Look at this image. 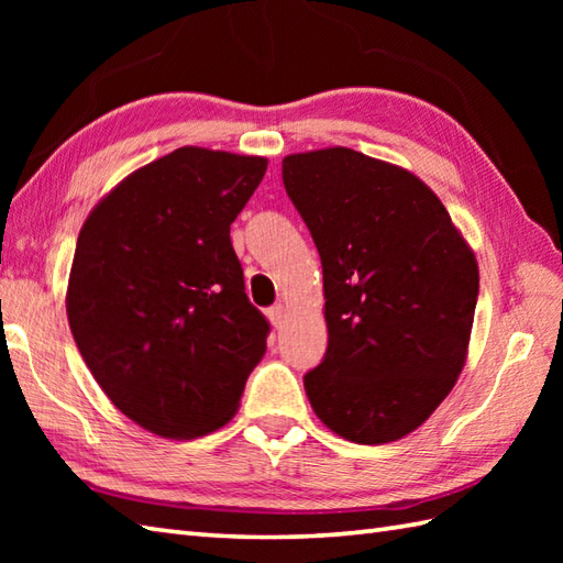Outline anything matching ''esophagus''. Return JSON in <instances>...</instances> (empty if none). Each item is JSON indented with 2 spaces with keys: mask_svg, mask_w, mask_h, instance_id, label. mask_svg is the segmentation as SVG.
<instances>
[{
  "mask_svg": "<svg viewBox=\"0 0 563 563\" xmlns=\"http://www.w3.org/2000/svg\"><path fill=\"white\" fill-rule=\"evenodd\" d=\"M285 307L283 305H275V307H271L268 309V319H271V324L275 327V329H283L285 327Z\"/></svg>",
  "mask_w": 563,
  "mask_h": 563,
  "instance_id": "obj_1",
  "label": "esophagus"
}]
</instances>
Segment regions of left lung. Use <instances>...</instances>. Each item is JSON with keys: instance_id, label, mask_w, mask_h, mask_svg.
<instances>
[{"instance_id": "1", "label": "left lung", "mask_w": 563, "mask_h": 563, "mask_svg": "<svg viewBox=\"0 0 563 563\" xmlns=\"http://www.w3.org/2000/svg\"><path fill=\"white\" fill-rule=\"evenodd\" d=\"M324 271L327 355L305 375L319 421L382 445L428 421L470 349L479 263L416 174L349 147L283 159Z\"/></svg>"}]
</instances>
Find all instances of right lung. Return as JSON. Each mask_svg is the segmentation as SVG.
<instances>
[{
	"instance_id": "1",
	"label": "right lung",
	"mask_w": 563,
	"mask_h": 563,
	"mask_svg": "<svg viewBox=\"0 0 563 563\" xmlns=\"http://www.w3.org/2000/svg\"><path fill=\"white\" fill-rule=\"evenodd\" d=\"M266 166L178 147L125 176L81 224L71 336L115 409L154 435L190 440L230 423L266 353L271 327L230 239Z\"/></svg>"
}]
</instances>
